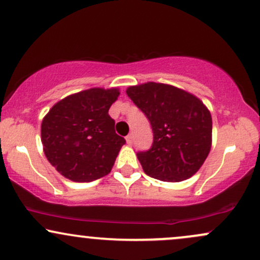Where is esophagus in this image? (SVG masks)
<instances>
[{
    "instance_id": "esophagus-1",
    "label": "esophagus",
    "mask_w": 260,
    "mask_h": 260,
    "mask_svg": "<svg viewBox=\"0 0 260 260\" xmlns=\"http://www.w3.org/2000/svg\"><path fill=\"white\" fill-rule=\"evenodd\" d=\"M126 140H127V144H132L133 143V134L131 133V134H128V136L126 137Z\"/></svg>"
}]
</instances>
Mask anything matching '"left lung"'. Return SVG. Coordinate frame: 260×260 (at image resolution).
Masks as SVG:
<instances>
[{"label": "left lung", "mask_w": 260, "mask_h": 260, "mask_svg": "<svg viewBox=\"0 0 260 260\" xmlns=\"http://www.w3.org/2000/svg\"><path fill=\"white\" fill-rule=\"evenodd\" d=\"M126 92L153 129L151 147L137 153L145 174L165 182L194 175L211 147L213 122L204 104L189 92L160 83L129 86Z\"/></svg>", "instance_id": "obj_1"}]
</instances>
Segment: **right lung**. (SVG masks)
<instances>
[{"label":"right lung","instance_id":"1","mask_svg":"<svg viewBox=\"0 0 260 260\" xmlns=\"http://www.w3.org/2000/svg\"><path fill=\"white\" fill-rule=\"evenodd\" d=\"M120 91L92 88L52 106L41 123L47 160L74 182H91L111 171L126 139L115 132L109 109Z\"/></svg>","mask_w":260,"mask_h":260}]
</instances>
